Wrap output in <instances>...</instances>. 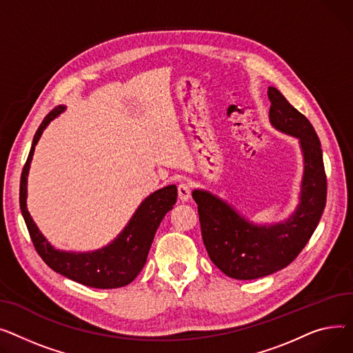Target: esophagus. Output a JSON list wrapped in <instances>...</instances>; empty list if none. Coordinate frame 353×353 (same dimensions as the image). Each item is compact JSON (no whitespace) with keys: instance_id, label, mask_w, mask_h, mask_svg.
<instances>
[{"instance_id":"1","label":"esophagus","mask_w":353,"mask_h":353,"mask_svg":"<svg viewBox=\"0 0 353 353\" xmlns=\"http://www.w3.org/2000/svg\"><path fill=\"white\" fill-rule=\"evenodd\" d=\"M178 196L182 202H188L191 198V186L185 182H181L178 185Z\"/></svg>"}]
</instances>
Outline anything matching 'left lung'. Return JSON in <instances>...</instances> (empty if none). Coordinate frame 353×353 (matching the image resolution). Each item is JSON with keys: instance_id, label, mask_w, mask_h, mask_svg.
I'll list each match as a JSON object with an SVG mask.
<instances>
[{"instance_id": "obj_1", "label": "left lung", "mask_w": 353, "mask_h": 353, "mask_svg": "<svg viewBox=\"0 0 353 353\" xmlns=\"http://www.w3.org/2000/svg\"><path fill=\"white\" fill-rule=\"evenodd\" d=\"M269 121L299 139L303 176L299 203L286 221L256 225L238 214L230 203L208 191L195 190L203 245L211 261L234 279H256L281 271L291 263L315 232L326 205V174L319 138L307 118L294 108L274 87Z\"/></svg>"}]
</instances>
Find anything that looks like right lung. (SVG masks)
<instances>
[{"mask_svg": "<svg viewBox=\"0 0 353 353\" xmlns=\"http://www.w3.org/2000/svg\"><path fill=\"white\" fill-rule=\"evenodd\" d=\"M65 107L54 108L37 130L31 151L21 174L19 206L35 251L52 271L78 283L98 289H114L131 283L147 262L155 232L163 216L176 202V186L168 185L145 198L123 231L110 245L92 252H65L55 248L39 232L27 210V176L35 145L48 123Z\"/></svg>", "mask_w": 353, "mask_h": 353, "instance_id": "right-lung-1", "label": "right lung"}]
</instances>
